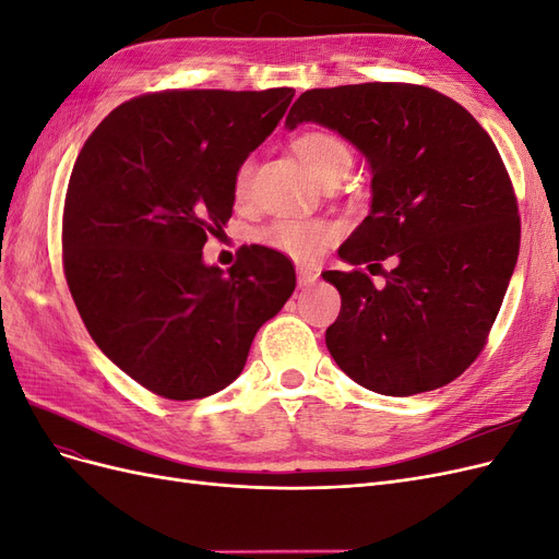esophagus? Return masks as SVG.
Returning <instances> with one entry per match:
<instances>
[{"label": "esophagus", "mask_w": 559, "mask_h": 559, "mask_svg": "<svg viewBox=\"0 0 559 559\" xmlns=\"http://www.w3.org/2000/svg\"><path fill=\"white\" fill-rule=\"evenodd\" d=\"M319 280V273L314 267L308 265H298V284L300 286H312Z\"/></svg>", "instance_id": "1"}]
</instances>
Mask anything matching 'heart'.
Instances as JSON below:
<instances>
[{"label": "heart", "mask_w": 559, "mask_h": 559, "mask_svg": "<svg viewBox=\"0 0 559 559\" xmlns=\"http://www.w3.org/2000/svg\"><path fill=\"white\" fill-rule=\"evenodd\" d=\"M296 156L308 167V173L319 181L337 167H349V148L341 138L324 130L302 132L294 142ZM253 163L245 160L235 173V195L240 200L249 193ZM337 235V226L324 218H280L257 233L263 247L286 253L296 261H314L324 247Z\"/></svg>", "instance_id": "obj_1"}]
</instances>
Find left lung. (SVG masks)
<instances>
[{
	"label": "left lung",
	"mask_w": 559,
	"mask_h": 559,
	"mask_svg": "<svg viewBox=\"0 0 559 559\" xmlns=\"http://www.w3.org/2000/svg\"><path fill=\"white\" fill-rule=\"evenodd\" d=\"M319 123L370 167V212L337 249L349 265L392 259L376 286L361 270L321 273L343 308L326 347L354 382L413 396L460 378L478 357L509 289L520 216L489 134L462 105L411 83L302 93L286 130Z\"/></svg>",
	"instance_id": "8db88e82"
}]
</instances>
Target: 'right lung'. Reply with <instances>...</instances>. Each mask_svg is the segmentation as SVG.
I'll return each instance as SVG.
<instances>
[{
    "label": "right lung",
    "mask_w": 559,
    "mask_h": 559,
    "mask_svg": "<svg viewBox=\"0 0 559 559\" xmlns=\"http://www.w3.org/2000/svg\"><path fill=\"white\" fill-rule=\"evenodd\" d=\"M292 99L294 88L142 95L81 148L62 216L67 284L95 345L148 392H222L296 289L292 261L261 245L226 275L202 261L233 214L235 173Z\"/></svg>",
    "instance_id": "right-lung-1"
}]
</instances>
